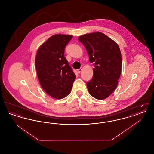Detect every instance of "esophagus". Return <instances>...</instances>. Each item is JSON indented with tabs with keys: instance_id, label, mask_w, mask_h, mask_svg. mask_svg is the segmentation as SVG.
Returning <instances> with one entry per match:
<instances>
[{
	"instance_id": "esophagus-1",
	"label": "esophagus",
	"mask_w": 154,
	"mask_h": 154,
	"mask_svg": "<svg viewBox=\"0 0 154 154\" xmlns=\"http://www.w3.org/2000/svg\"><path fill=\"white\" fill-rule=\"evenodd\" d=\"M81 71H82V69H81V68H80V69H79L77 70V72H78V73H80Z\"/></svg>"
}]
</instances>
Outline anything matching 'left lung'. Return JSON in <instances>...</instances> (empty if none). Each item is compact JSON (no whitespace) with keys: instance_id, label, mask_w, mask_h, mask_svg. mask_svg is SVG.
I'll return each mask as SVG.
<instances>
[{"instance_id":"obj_1","label":"left lung","mask_w":154,"mask_h":154,"mask_svg":"<svg viewBox=\"0 0 154 154\" xmlns=\"http://www.w3.org/2000/svg\"><path fill=\"white\" fill-rule=\"evenodd\" d=\"M85 47L89 61L94 64L92 79L87 82L90 95L103 100L114 91L122 68V57L118 44L101 32L85 34L78 38Z\"/></svg>"}]
</instances>
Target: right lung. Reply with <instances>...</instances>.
Instances as JSON below:
<instances>
[{"label":"right lung","instance_id":"right-lung-1","mask_svg":"<svg viewBox=\"0 0 154 154\" xmlns=\"http://www.w3.org/2000/svg\"><path fill=\"white\" fill-rule=\"evenodd\" d=\"M73 36L55 35L37 52L35 66L40 84L44 91L55 99H62L72 91L75 75L65 57L66 45Z\"/></svg>","mask_w":154,"mask_h":154}]
</instances>
